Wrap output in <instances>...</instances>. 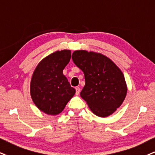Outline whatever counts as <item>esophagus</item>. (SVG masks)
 I'll return each mask as SVG.
<instances>
[{
    "instance_id": "1",
    "label": "esophagus",
    "mask_w": 155,
    "mask_h": 155,
    "mask_svg": "<svg viewBox=\"0 0 155 155\" xmlns=\"http://www.w3.org/2000/svg\"><path fill=\"white\" fill-rule=\"evenodd\" d=\"M75 91H76V95H79L80 92H81V88H80L79 87H76Z\"/></svg>"
}]
</instances>
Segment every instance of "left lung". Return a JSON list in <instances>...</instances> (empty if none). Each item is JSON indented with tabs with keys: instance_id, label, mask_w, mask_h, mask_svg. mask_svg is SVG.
I'll use <instances>...</instances> for the list:
<instances>
[{
	"instance_id": "left-lung-1",
	"label": "left lung",
	"mask_w": 155,
	"mask_h": 155,
	"mask_svg": "<svg viewBox=\"0 0 155 155\" xmlns=\"http://www.w3.org/2000/svg\"><path fill=\"white\" fill-rule=\"evenodd\" d=\"M72 59L85 75L81 98L95 115L105 118L123 104L127 85L123 72L113 61L99 52L74 51Z\"/></svg>"
}]
</instances>
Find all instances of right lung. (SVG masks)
Returning <instances> with one entry per match:
<instances>
[{
  "instance_id": "right-lung-1",
  "label": "right lung",
  "mask_w": 155,
  "mask_h": 155,
  "mask_svg": "<svg viewBox=\"0 0 155 155\" xmlns=\"http://www.w3.org/2000/svg\"><path fill=\"white\" fill-rule=\"evenodd\" d=\"M71 51H55L43 58L32 74L30 93L34 104L46 114L56 116L75 94L63 70L70 62Z\"/></svg>"
}]
</instances>
